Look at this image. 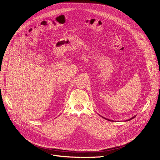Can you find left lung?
<instances>
[{
    "label": "left lung",
    "instance_id": "left-lung-1",
    "mask_svg": "<svg viewBox=\"0 0 160 160\" xmlns=\"http://www.w3.org/2000/svg\"><path fill=\"white\" fill-rule=\"evenodd\" d=\"M135 117H136V115H134L133 117H131V118L130 119H127V120H126L125 121H130V120H132V119H133V118H135ZM104 119H106V120H108V121H112V120H110V119H106V118H105V117H102Z\"/></svg>",
    "mask_w": 160,
    "mask_h": 160
}]
</instances>
